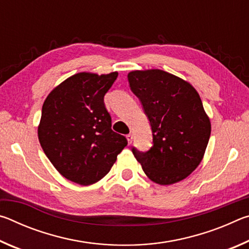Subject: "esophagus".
<instances>
[{
    "instance_id": "esophagus-1",
    "label": "esophagus",
    "mask_w": 249,
    "mask_h": 249,
    "mask_svg": "<svg viewBox=\"0 0 249 249\" xmlns=\"http://www.w3.org/2000/svg\"><path fill=\"white\" fill-rule=\"evenodd\" d=\"M126 138H127L128 144H132V142H133V134H128V135H126Z\"/></svg>"
}]
</instances>
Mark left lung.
I'll return each mask as SVG.
<instances>
[{"mask_svg":"<svg viewBox=\"0 0 249 249\" xmlns=\"http://www.w3.org/2000/svg\"><path fill=\"white\" fill-rule=\"evenodd\" d=\"M127 79L153 133L148 150L132 147L135 158L158 184L187 178L203 158L211 135L199 93L190 83L159 69L132 71Z\"/></svg>","mask_w":249,"mask_h":249,"instance_id":"8db88e82","label":"left lung"}]
</instances>
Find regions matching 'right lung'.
Wrapping results in <instances>:
<instances>
[{
  "label": "right lung",
  "mask_w": 249,
  "mask_h": 249,
  "mask_svg": "<svg viewBox=\"0 0 249 249\" xmlns=\"http://www.w3.org/2000/svg\"><path fill=\"white\" fill-rule=\"evenodd\" d=\"M119 73L81 72L65 80L45 100L38 140L45 155L72 182L88 185L103 178L127 141L113 132L104 95Z\"/></svg>",
  "instance_id": "add662e5"
}]
</instances>
